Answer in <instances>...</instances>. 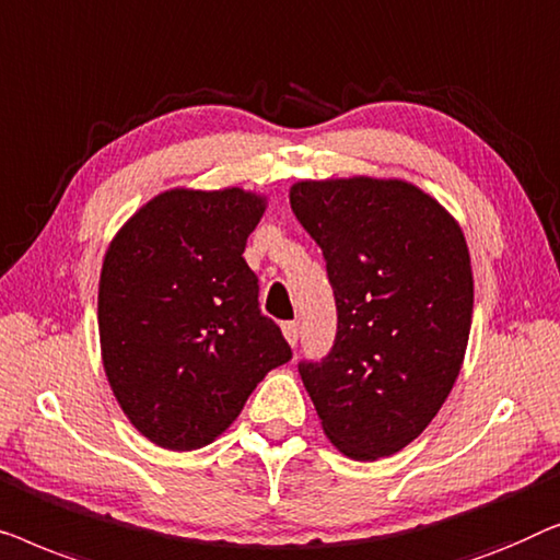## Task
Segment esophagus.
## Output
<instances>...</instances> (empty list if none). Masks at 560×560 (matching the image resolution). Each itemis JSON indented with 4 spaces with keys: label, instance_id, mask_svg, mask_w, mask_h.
<instances>
[{
    "label": "esophagus",
    "instance_id": "obj_1",
    "mask_svg": "<svg viewBox=\"0 0 560 560\" xmlns=\"http://www.w3.org/2000/svg\"><path fill=\"white\" fill-rule=\"evenodd\" d=\"M281 332H283V337H287V342L291 345V348H294V345L299 342V325H296V322H283Z\"/></svg>",
    "mask_w": 560,
    "mask_h": 560
}]
</instances>
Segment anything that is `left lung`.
<instances>
[{
  "label": "left lung",
  "mask_w": 560,
  "mask_h": 560,
  "mask_svg": "<svg viewBox=\"0 0 560 560\" xmlns=\"http://www.w3.org/2000/svg\"><path fill=\"white\" fill-rule=\"evenodd\" d=\"M291 210L317 241L337 304L322 362H299L327 439L375 462L429 427L467 352L475 281L456 220L406 179H302Z\"/></svg>",
  "instance_id": "left-lung-1"
}]
</instances>
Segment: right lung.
Instances as JSON below:
<instances>
[{
  "label": "right lung",
  "instance_id": "right-lung-1",
  "mask_svg": "<svg viewBox=\"0 0 560 560\" xmlns=\"http://www.w3.org/2000/svg\"><path fill=\"white\" fill-rule=\"evenodd\" d=\"M264 210V195L241 187H175L141 205L106 250L101 358L126 419L156 446L215 441L291 360L243 258Z\"/></svg>",
  "mask_w": 560,
  "mask_h": 560
}]
</instances>
